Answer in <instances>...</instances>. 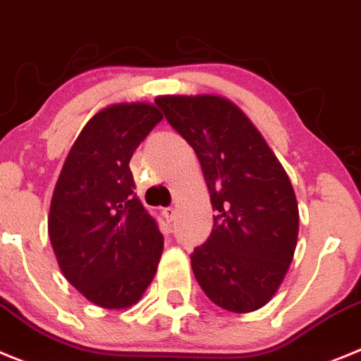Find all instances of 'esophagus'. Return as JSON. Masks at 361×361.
I'll return each instance as SVG.
<instances>
[{"instance_id":"1","label":"esophagus","mask_w":361,"mask_h":361,"mask_svg":"<svg viewBox=\"0 0 361 361\" xmlns=\"http://www.w3.org/2000/svg\"><path fill=\"white\" fill-rule=\"evenodd\" d=\"M176 207H167V209H164V216L167 217V221H174L176 219Z\"/></svg>"}]
</instances>
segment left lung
Listing matches in <instances>:
<instances>
[{
	"label": "left lung",
	"instance_id": "obj_1",
	"mask_svg": "<svg viewBox=\"0 0 361 361\" xmlns=\"http://www.w3.org/2000/svg\"><path fill=\"white\" fill-rule=\"evenodd\" d=\"M169 124L197 154L216 210L212 233L190 255L204 295L232 313L271 300L293 261V185L252 120L219 95L157 97Z\"/></svg>",
	"mask_w": 361,
	"mask_h": 361
}]
</instances>
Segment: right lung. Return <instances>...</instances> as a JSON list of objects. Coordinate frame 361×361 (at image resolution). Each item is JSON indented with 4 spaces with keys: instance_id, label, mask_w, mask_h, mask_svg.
Instances as JSON below:
<instances>
[{
    "instance_id": "add662e5",
    "label": "right lung",
    "mask_w": 361,
    "mask_h": 361,
    "mask_svg": "<svg viewBox=\"0 0 361 361\" xmlns=\"http://www.w3.org/2000/svg\"><path fill=\"white\" fill-rule=\"evenodd\" d=\"M164 118L120 102L87 120L55 183L48 235L66 281L104 310L135 306L157 275L164 235L135 194L129 161Z\"/></svg>"
}]
</instances>
